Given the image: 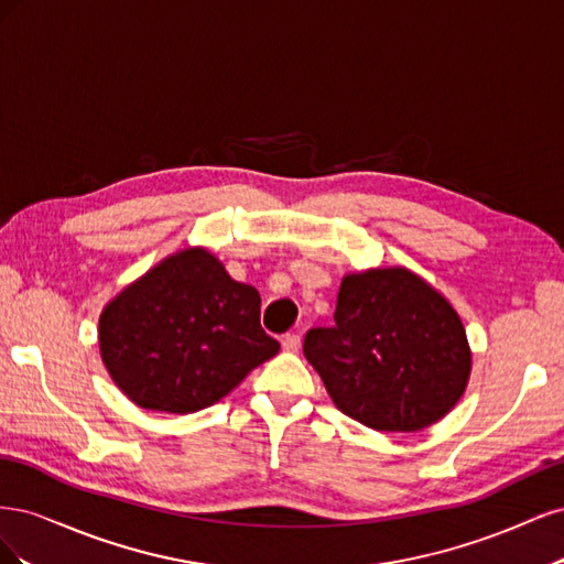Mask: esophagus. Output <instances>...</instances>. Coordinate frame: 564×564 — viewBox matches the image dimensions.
I'll return each instance as SVG.
<instances>
[{
	"label": "esophagus",
	"instance_id": "1",
	"mask_svg": "<svg viewBox=\"0 0 564 564\" xmlns=\"http://www.w3.org/2000/svg\"><path fill=\"white\" fill-rule=\"evenodd\" d=\"M282 348L286 352H296L301 348V336L299 334H284L282 336Z\"/></svg>",
	"mask_w": 564,
	"mask_h": 564
}]
</instances>
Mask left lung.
Returning a JSON list of instances; mask_svg holds the SVG:
<instances>
[{"label":"left lung","mask_w":564,"mask_h":564,"mask_svg":"<svg viewBox=\"0 0 564 564\" xmlns=\"http://www.w3.org/2000/svg\"><path fill=\"white\" fill-rule=\"evenodd\" d=\"M303 355L340 412L383 433L440 421L464 395L473 362L452 303L406 268L340 280L334 327L305 334Z\"/></svg>","instance_id":"1"}]
</instances>
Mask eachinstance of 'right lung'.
Returning a JSON list of instances; mask_svg holds the SVG:
<instances>
[{
	"instance_id": "right-lung-1",
	"label": "right lung",
	"mask_w": 564,
	"mask_h": 564,
	"mask_svg": "<svg viewBox=\"0 0 564 564\" xmlns=\"http://www.w3.org/2000/svg\"><path fill=\"white\" fill-rule=\"evenodd\" d=\"M98 346L131 402L169 414L212 406L280 350L261 327L259 292L202 247L122 289L100 313Z\"/></svg>"
}]
</instances>
